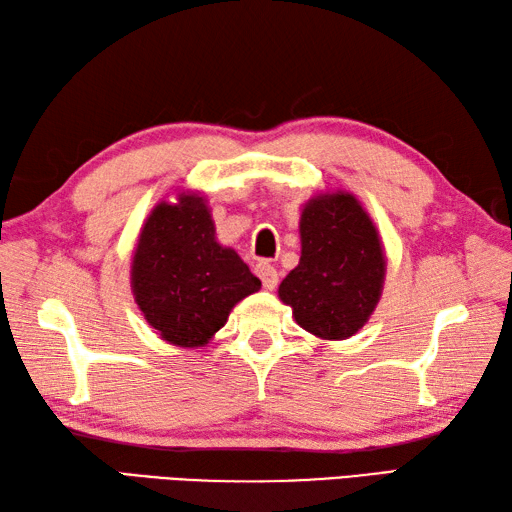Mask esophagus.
Listing matches in <instances>:
<instances>
[{
    "instance_id": "1",
    "label": "esophagus",
    "mask_w": 512,
    "mask_h": 512,
    "mask_svg": "<svg viewBox=\"0 0 512 512\" xmlns=\"http://www.w3.org/2000/svg\"><path fill=\"white\" fill-rule=\"evenodd\" d=\"M255 273H257V277L262 279V284H264V288L266 290H275L277 288V284H279V275H277V270H275V266L273 264H268V262H259L257 266H255Z\"/></svg>"
}]
</instances>
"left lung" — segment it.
<instances>
[{
  "mask_svg": "<svg viewBox=\"0 0 512 512\" xmlns=\"http://www.w3.org/2000/svg\"><path fill=\"white\" fill-rule=\"evenodd\" d=\"M301 257L279 284L292 319L321 341H345L372 317L383 295V239L350 191L317 193L299 217Z\"/></svg>",
  "mask_w": 512,
  "mask_h": 512,
  "instance_id": "8db88e82",
  "label": "left lung"
}]
</instances>
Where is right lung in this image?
<instances>
[{"label": "right lung", "mask_w": 512, "mask_h": 512, "mask_svg": "<svg viewBox=\"0 0 512 512\" xmlns=\"http://www.w3.org/2000/svg\"><path fill=\"white\" fill-rule=\"evenodd\" d=\"M132 292L162 341L193 350L224 328L239 301L262 288L233 248L215 237L209 202L198 191L160 200L140 226Z\"/></svg>", "instance_id": "obj_1"}]
</instances>
